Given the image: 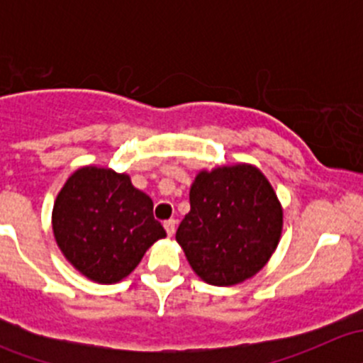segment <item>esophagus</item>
Wrapping results in <instances>:
<instances>
[{"instance_id": "esophagus-1", "label": "esophagus", "mask_w": 363, "mask_h": 363, "mask_svg": "<svg viewBox=\"0 0 363 363\" xmlns=\"http://www.w3.org/2000/svg\"><path fill=\"white\" fill-rule=\"evenodd\" d=\"M175 226H177V221H175V219H168V221H164V230H167L168 237L174 235Z\"/></svg>"}]
</instances>
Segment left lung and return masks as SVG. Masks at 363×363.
<instances>
[{"label": "left lung", "mask_w": 363, "mask_h": 363, "mask_svg": "<svg viewBox=\"0 0 363 363\" xmlns=\"http://www.w3.org/2000/svg\"><path fill=\"white\" fill-rule=\"evenodd\" d=\"M189 205L175 239L205 283L232 286L265 267L279 242L283 208L258 168L233 164L200 172Z\"/></svg>", "instance_id": "obj_1"}]
</instances>
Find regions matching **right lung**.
Segmentation results:
<instances>
[{"label":"right lung","instance_id":"1","mask_svg":"<svg viewBox=\"0 0 363 363\" xmlns=\"http://www.w3.org/2000/svg\"><path fill=\"white\" fill-rule=\"evenodd\" d=\"M52 230L68 262L104 284L126 277L144 252L167 237L152 216V200L133 188L126 174L96 167L80 168L63 186Z\"/></svg>","mask_w":363,"mask_h":363}]
</instances>
